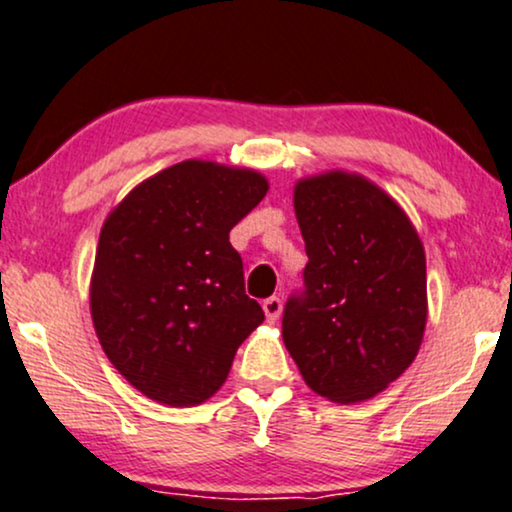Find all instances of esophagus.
I'll return each instance as SVG.
<instances>
[{
	"label": "esophagus",
	"mask_w": 512,
	"mask_h": 512,
	"mask_svg": "<svg viewBox=\"0 0 512 512\" xmlns=\"http://www.w3.org/2000/svg\"><path fill=\"white\" fill-rule=\"evenodd\" d=\"M263 311H266L268 323H275L282 314V299L280 297H268L266 302H263Z\"/></svg>",
	"instance_id": "obj_1"
}]
</instances>
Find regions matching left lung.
Wrapping results in <instances>:
<instances>
[{
    "mask_svg": "<svg viewBox=\"0 0 512 512\" xmlns=\"http://www.w3.org/2000/svg\"><path fill=\"white\" fill-rule=\"evenodd\" d=\"M309 263L282 311V340L306 386L333 402L374 398L417 357L426 258L412 222L357 174L294 186Z\"/></svg>",
    "mask_w": 512,
    "mask_h": 512,
    "instance_id": "1",
    "label": "left lung"
}]
</instances>
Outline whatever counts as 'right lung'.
Wrapping results in <instances>:
<instances>
[{
    "label": "right lung",
    "mask_w": 512,
    "mask_h": 512,
    "mask_svg": "<svg viewBox=\"0 0 512 512\" xmlns=\"http://www.w3.org/2000/svg\"><path fill=\"white\" fill-rule=\"evenodd\" d=\"M266 191L258 172L184 160L138 184L102 225L93 326L114 369L150 400L201 405L266 318L230 244Z\"/></svg>",
    "instance_id": "add662e5"
}]
</instances>
